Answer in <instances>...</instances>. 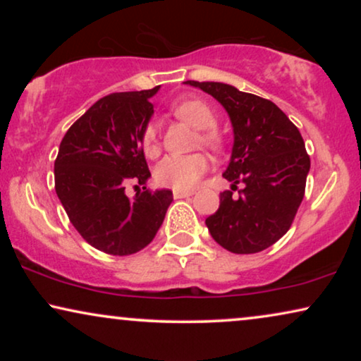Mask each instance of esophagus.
<instances>
[{
    "mask_svg": "<svg viewBox=\"0 0 361 361\" xmlns=\"http://www.w3.org/2000/svg\"><path fill=\"white\" fill-rule=\"evenodd\" d=\"M192 194H194L192 190H174V192H172L174 199H184V197H189Z\"/></svg>",
    "mask_w": 361,
    "mask_h": 361,
    "instance_id": "34e87169",
    "label": "esophagus"
}]
</instances>
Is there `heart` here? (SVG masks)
<instances>
[{"mask_svg":"<svg viewBox=\"0 0 361 361\" xmlns=\"http://www.w3.org/2000/svg\"><path fill=\"white\" fill-rule=\"evenodd\" d=\"M172 113L189 125L204 130L200 140L209 149L219 152L224 147V140L220 133L212 130L216 125V113L209 103L197 100V98H187V100L177 102L172 106ZM142 149L147 156H154L159 149L157 142V128L149 123L142 133ZM209 167V159L204 154L190 156H167L156 167L154 177L157 184L164 187H172L176 190H189L195 185Z\"/></svg>","mask_w":361,"mask_h":361,"instance_id":"b5f03b06","label":"heart"}]
</instances>
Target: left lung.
Instances as JSON below:
<instances>
[{"label":"left lung","mask_w":361,"mask_h":361,"mask_svg":"<svg viewBox=\"0 0 361 361\" xmlns=\"http://www.w3.org/2000/svg\"><path fill=\"white\" fill-rule=\"evenodd\" d=\"M228 111L235 142L226 180L244 185L235 197L220 194V207L205 220L212 238L236 255L259 253L293 225L304 199L310 157L298 126L271 100L220 82L187 80Z\"/></svg>","instance_id":"obj_1"}]
</instances>
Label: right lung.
<instances>
[{
    "label": "right lung",
    "mask_w": 361,
    "mask_h": 361,
    "mask_svg": "<svg viewBox=\"0 0 361 361\" xmlns=\"http://www.w3.org/2000/svg\"><path fill=\"white\" fill-rule=\"evenodd\" d=\"M159 87L111 93L92 105L68 128L54 162L56 192L68 220L93 248L106 255L137 253L164 221L172 192L142 187L135 199L128 182L145 185L151 176L142 133Z\"/></svg>",
    "instance_id": "add662e5"
}]
</instances>
